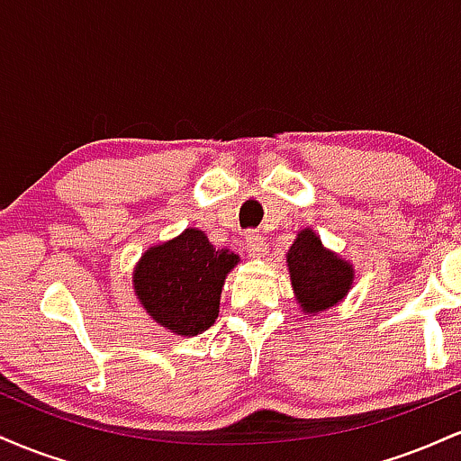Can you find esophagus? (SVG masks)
Listing matches in <instances>:
<instances>
[{"mask_svg":"<svg viewBox=\"0 0 461 461\" xmlns=\"http://www.w3.org/2000/svg\"><path fill=\"white\" fill-rule=\"evenodd\" d=\"M245 247H247V253L251 258H264L267 256V249H268L267 240H264L262 234H258V231H249Z\"/></svg>","mask_w":461,"mask_h":461,"instance_id":"obj_1","label":"esophagus"}]
</instances>
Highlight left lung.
Instances as JSON below:
<instances>
[{"mask_svg":"<svg viewBox=\"0 0 461 461\" xmlns=\"http://www.w3.org/2000/svg\"><path fill=\"white\" fill-rule=\"evenodd\" d=\"M288 273L301 310L316 314L340 303L353 285V264H348L310 230H301L288 249Z\"/></svg>","mask_w":461,"mask_h":461,"instance_id":"obj_1","label":"left lung"}]
</instances>
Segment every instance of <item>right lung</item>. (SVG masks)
I'll list each match as a JSON object with an SVG mask.
<instances>
[{
    "label": "right lung",
    "instance_id": "right-lung-1",
    "mask_svg": "<svg viewBox=\"0 0 461 461\" xmlns=\"http://www.w3.org/2000/svg\"><path fill=\"white\" fill-rule=\"evenodd\" d=\"M240 262L188 227L173 240L147 249L134 271V293L158 325L177 336H197L219 316L225 277Z\"/></svg>",
    "mask_w": 461,
    "mask_h": 461
}]
</instances>
